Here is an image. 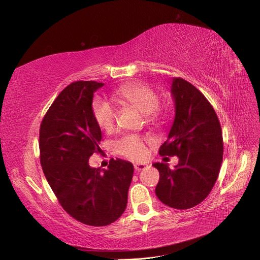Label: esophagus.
Instances as JSON below:
<instances>
[{
  "label": "esophagus",
  "mask_w": 260,
  "mask_h": 260,
  "mask_svg": "<svg viewBox=\"0 0 260 260\" xmlns=\"http://www.w3.org/2000/svg\"><path fill=\"white\" fill-rule=\"evenodd\" d=\"M134 168H135L136 171H142V170L147 168V165H146V163H135Z\"/></svg>",
  "instance_id": "34e87169"
}]
</instances>
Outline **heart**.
<instances>
[{"label": "heart", "mask_w": 260, "mask_h": 260, "mask_svg": "<svg viewBox=\"0 0 260 260\" xmlns=\"http://www.w3.org/2000/svg\"><path fill=\"white\" fill-rule=\"evenodd\" d=\"M114 97L120 101L136 108L146 113L147 121L158 122L160 113L158 111L159 97L153 89L143 84H127L114 91ZM92 115L99 127L110 132L114 127L115 109L105 99L97 98L92 102ZM149 138L139 135H126L117 140L114 145L115 151L131 160H142L146 157V143Z\"/></svg>", "instance_id": "heart-1"}]
</instances>
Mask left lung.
<instances>
[{
	"instance_id": "obj_1",
	"label": "left lung",
	"mask_w": 260,
	"mask_h": 260,
	"mask_svg": "<svg viewBox=\"0 0 260 260\" xmlns=\"http://www.w3.org/2000/svg\"><path fill=\"white\" fill-rule=\"evenodd\" d=\"M171 93L175 117L161 155H177L179 163H153L160 179L155 195L174 209H189L209 195L223 158V139L216 111L198 89L183 78H173Z\"/></svg>"
}]
</instances>
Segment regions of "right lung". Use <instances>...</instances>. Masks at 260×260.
<instances>
[{
    "label": "right lung",
    "instance_id": "1",
    "mask_svg": "<svg viewBox=\"0 0 260 260\" xmlns=\"http://www.w3.org/2000/svg\"><path fill=\"white\" fill-rule=\"evenodd\" d=\"M103 86L79 80L64 88L40 125V163L58 203L71 217L91 226L120 218L127 205L134 167L111 159L107 170L89 166L101 153V129L92 115L93 92Z\"/></svg>",
    "mask_w": 260,
    "mask_h": 260
}]
</instances>
